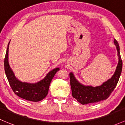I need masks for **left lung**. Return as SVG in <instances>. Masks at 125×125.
<instances>
[{"label":"left lung","mask_w":125,"mask_h":125,"mask_svg":"<svg viewBox=\"0 0 125 125\" xmlns=\"http://www.w3.org/2000/svg\"><path fill=\"white\" fill-rule=\"evenodd\" d=\"M119 57V62L116 71L110 79L98 87L84 86L75 79L72 72L69 73L72 95L82 104L94 103L107 99L110 95L118 83L122 69V60L120 54V48L117 40L115 39Z\"/></svg>","instance_id":"1"}]
</instances>
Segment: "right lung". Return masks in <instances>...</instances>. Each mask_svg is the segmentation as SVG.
Returning <instances> with one entry per match:
<instances>
[{
    "label": "right lung",
    "mask_w": 125,
    "mask_h": 125,
    "mask_svg": "<svg viewBox=\"0 0 125 125\" xmlns=\"http://www.w3.org/2000/svg\"><path fill=\"white\" fill-rule=\"evenodd\" d=\"M9 42L8 43L4 60V66L6 77L12 90L16 95L23 99L34 102L42 100L47 95L50 83L59 68H57L52 70L42 80L37 83H29L20 81L15 77L13 71L10 69L8 62Z\"/></svg>",
    "instance_id": "right-lung-1"
}]
</instances>
